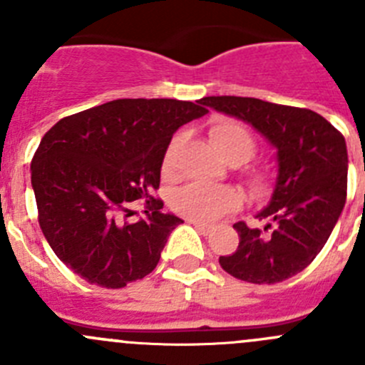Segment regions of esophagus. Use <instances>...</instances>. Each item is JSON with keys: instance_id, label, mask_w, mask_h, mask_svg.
Instances as JSON below:
<instances>
[{"instance_id": "esophagus-1", "label": "esophagus", "mask_w": 365, "mask_h": 365, "mask_svg": "<svg viewBox=\"0 0 365 365\" xmlns=\"http://www.w3.org/2000/svg\"><path fill=\"white\" fill-rule=\"evenodd\" d=\"M189 224H192L194 227H196L197 231H200V233H203V235H208L210 231L213 230L212 226H208V224H203V222H197V220H189Z\"/></svg>"}]
</instances>
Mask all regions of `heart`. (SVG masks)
<instances>
[{"mask_svg":"<svg viewBox=\"0 0 365 365\" xmlns=\"http://www.w3.org/2000/svg\"><path fill=\"white\" fill-rule=\"evenodd\" d=\"M208 138L215 152L230 164H244L251 160L256 153V139L244 125L237 121H220L213 125ZM176 145L178 139L169 143L162 160V173L169 175L173 171ZM249 183L256 192H263L268 187V175L263 171H254L249 175ZM242 196L231 187H213L205 183H187L175 190L171 196V206L176 213L197 222H213L227 213L240 208Z\"/></svg>","mask_w":365,"mask_h":365,"instance_id":"b5f03b06","label":"heart"}]
</instances>
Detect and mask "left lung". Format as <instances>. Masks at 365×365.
Wrapping results in <instances>:
<instances>
[{
	"label": "left lung",
	"mask_w": 365,
	"mask_h": 365,
	"mask_svg": "<svg viewBox=\"0 0 365 365\" xmlns=\"http://www.w3.org/2000/svg\"><path fill=\"white\" fill-rule=\"evenodd\" d=\"M201 104L247 121L277 150V180L263 230L235 224L240 244L219 263L252 284H275L304 270L329 240L346 201L348 152L342 134L311 109L251 97H205Z\"/></svg>",
	"instance_id": "obj_1"
}]
</instances>
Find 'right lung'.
I'll return each mask as SVG.
<instances>
[{"instance_id": "right-lung-1", "label": "right lung", "mask_w": 365, "mask_h": 365, "mask_svg": "<svg viewBox=\"0 0 365 365\" xmlns=\"http://www.w3.org/2000/svg\"><path fill=\"white\" fill-rule=\"evenodd\" d=\"M176 98H118L58 121L31 160L38 224L54 254L90 284L118 289L146 277L183 220L152 196L173 134L208 113ZM147 219L125 223L134 200Z\"/></svg>"}]
</instances>
